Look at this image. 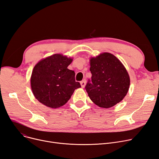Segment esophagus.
Listing matches in <instances>:
<instances>
[{"label": "esophagus", "mask_w": 159, "mask_h": 159, "mask_svg": "<svg viewBox=\"0 0 159 159\" xmlns=\"http://www.w3.org/2000/svg\"><path fill=\"white\" fill-rule=\"evenodd\" d=\"M86 80H82V81L80 82V86H81L82 88H84V87H85V86H86Z\"/></svg>", "instance_id": "obj_1"}]
</instances>
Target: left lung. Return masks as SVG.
I'll return each mask as SVG.
<instances>
[{"instance_id":"1","label":"left lung","mask_w":159,"mask_h":159,"mask_svg":"<svg viewBox=\"0 0 159 159\" xmlns=\"http://www.w3.org/2000/svg\"><path fill=\"white\" fill-rule=\"evenodd\" d=\"M91 82L86 90L98 106L110 108L120 102L128 92L130 79L119 58L110 53H102L89 59Z\"/></svg>"}]
</instances>
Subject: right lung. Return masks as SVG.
<instances>
[{
  "instance_id": "right-lung-1",
  "label": "right lung",
  "mask_w": 159,
  "mask_h": 159,
  "mask_svg": "<svg viewBox=\"0 0 159 159\" xmlns=\"http://www.w3.org/2000/svg\"><path fill=\"white\" fill-rule=\"evenodd\" d=\"M72 61L73 58L57 53L36 64L30 83L33 95L40 103L51 108L60 107L80 88V83L75 81L74 71L68 68Z\"/></svg>"
}]
</instances>
